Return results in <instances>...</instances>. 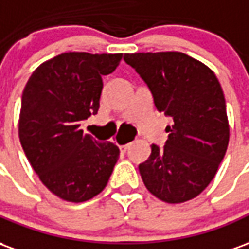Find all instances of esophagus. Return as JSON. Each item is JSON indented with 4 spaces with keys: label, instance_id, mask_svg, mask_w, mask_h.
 Wrapping results in <instances>:
<instances>
[{
    "label": "esophagus",
    "instance_id": "1",
    "mask_svg": "<svg viewBox=\"0 0 249 249\" xmlns=\"http://www.w3.org/2000/svg\"><path fill=\"white\" fill-rule=\"evenodd\" d=\"M129 146H130V142H126V144H123V145H120V149H121L123 152H125L126 149H128V148H129Z\"/></svg>",
    "mask_w": 249,
    "mask_h": 249
}]
</instances>
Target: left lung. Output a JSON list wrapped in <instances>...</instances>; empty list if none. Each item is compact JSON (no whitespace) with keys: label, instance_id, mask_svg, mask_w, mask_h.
I'll return each instance as SVG.
<instances>
[{"label":"left lung","instance_id":"left-lung-1","mask_svg":"<svg viewBox=\"0 0 249 249\" xmlns=\"http://www.w3.org/2000/svg\"><path fill=\"white\" fill-rule=\"evenodd\" d=\"M124 60L145 81L157 110L173 120L164 148L153 144L139 165L146 189L169 204L196 197L214 178L230 141L217 77L181 52L128 53Z\"/></svg>","mask_w":249,"mask_h":249}]
</instances>
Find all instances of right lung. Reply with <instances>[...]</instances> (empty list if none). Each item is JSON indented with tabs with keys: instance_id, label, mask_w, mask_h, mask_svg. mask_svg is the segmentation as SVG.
Here are the masks:
<instances>
[{
	"instance_id": "right-lung-1",
	"label": "right lung",
	"mask_w": 249,
	"mask_h": 249,
	"mask_svg": "<svg viewBox=\"0 0 249 249\" xmlns=\"http://www.w3.org/2000/svg\"><path fill=\"white\" fill-rule=\"evenodd\" d=\"M121 58V53H62L42 62L26 82L19 141L42 184L62 200L82 203L97 196L119 160V146L94 140L80 125L97 113L101 77Z\"/></svg>"
}]
</instances>
